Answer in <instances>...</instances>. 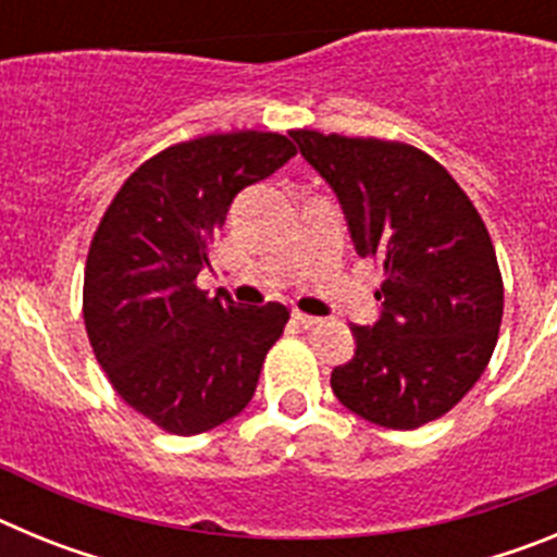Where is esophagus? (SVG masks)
<instances>
[{"mask_svg": "<svg viewBox=\"0 0 557 557\" xmlns=\"http://www.w3.org/2000/svg\"><path fill=\"white\" fill-rule=\"evenodd\" d=\"M293 321L298 323V326H301V329H312V326H318V323H321V318H314V314L298 312V309H295V312H293Z\"/></svg>", "mask_w": 557, "mask_h": 557, "instance_id": "1", "label": "esophagus"}]
</instances>
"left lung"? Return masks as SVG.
I'll use <instances>...</instances> for the list:
<instances>
[{
	"instance_id": "1",
	"label": "left lung",
	"mask_w": 557,
	"mask_h": 557,
	"mask_svg": "<svg viewBox=\"0 0 557 557\" xmlns=\"http://www.w3.org/2000/svg\"><path fill=\"white\" fill-rule=\"evenodd\" d=\"M346 211L354 248L382 270V318L351 326L332 371L351 412L387 430L446 416L488 368L505 287L491 234L444 164L407 141L289 131Z\"/></svg>"
}]
</instances>
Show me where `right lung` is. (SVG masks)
<instances>
[{"label": "right lung", "mask_w": 557, "mask_h": 557, "mask_svg": "<svg viewBox=\"0 0 557 557\" xmlns=\"http://www.w3.org/2000/svg\"><path fill=\"white\" fill-rule=\"evenodd\" d=\"M295 156L282 133H209L156 152L125 178L91 236L83 323L127 407L172 435L239 416L289 321L284 304L239 307L198 287L236 191Z\"/></svg>", "instance_id": "1"}]
</instances>
